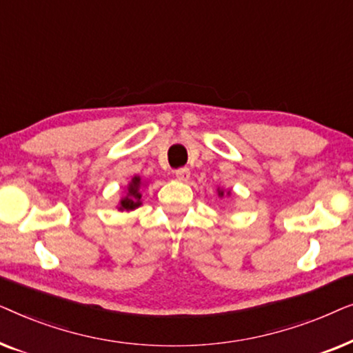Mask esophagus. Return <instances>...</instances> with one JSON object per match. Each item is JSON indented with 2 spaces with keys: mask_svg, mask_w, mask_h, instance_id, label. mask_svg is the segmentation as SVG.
Returning a JSON list of instances; mask_svg holds the SVG:
<instances>
[{
  "mask_svg": "<svg viewBox=\"0 0 353 353\" xmlns=\"http://www.w3.org/2000/svg\"><path fill=\"white\" fill-rule=\"evenodd\" d=\"M175 176L178 178V180H181V181H188V180H190V168H188V167L176 168Z\"/></svg>",
  "mask_w": 353,
  "mask_h": 353,
  "instance_id": "34e87169",
  "label": "esophagus"
}]
</instances>
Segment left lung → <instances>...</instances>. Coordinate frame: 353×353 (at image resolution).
Masks as SVG:
<instances>
[{"label":"left lung","mask_w":353,"mask_h":353,"mask_svg":"<svg viewBox=\"0 0 353 353\" xmlns=\"http://www.w3.org/2000/svg\"><path fill=\"white\" fill-rule=\"evenodd\" d=\"M220 196H223V192H220Z\"/></svg>","instance_id":"left-lung-1"}]
</instances>
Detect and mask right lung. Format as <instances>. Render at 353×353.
Listing matches in <instances>:
<instances>
[{
  "label": "right lung",
  "mask_w": 353,
  "mask_h": 353,
  "mask_svg": "<svg viewBox=\"0 0 353 353\" xmlns=\"http://www.w3.org/2000/svg\"><path fill=\"white\" fill-rule=\"evenodd\" d=\"M139 186H141V178L134 176L128 186V194L120 201V210H133L141 205V192H139Z\"/></svg>",
  "instance_id": "add662e5"
}]
</instances>
